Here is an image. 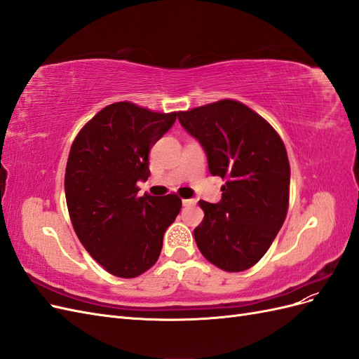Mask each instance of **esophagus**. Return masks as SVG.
Returning <instances> with one entry per match:
<instances>
[{
  "label": "esophagus",
  "instance_id": "esophagus-1",
  "mask_svg": "<svg viewBox=\"0 0 359 359\" xmlns=\"http://www.w3.org/2000/svg\"><path fill=\"white\" fill-rule=\"evenodd\" d=\"M184 206H190V205H196V199H182Z\"/></svg>",
  "mask_w": 359,
  "mask_h": 359
}]
</instances>
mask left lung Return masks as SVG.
<instances>
[{"label": "left lung", "mask_w": 359, "mask_h": 359, "mask_svg": "<svg viewBox=\"0 0 359 359\" xmlns=\"http://www.w3.org/2000/svg\"><path fill=\"white\" fill-rule=\"evenodd\" d=\"M199 140L211 175L222 177V201H199L205 215L194 240L206 260L227 273L257 264L283 226L290 168L283 140L269 123L236 100L178 112Z\"/></svg>", "instance_id": "obj_1"}]
</instances>
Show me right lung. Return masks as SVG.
Returning <instances> with one entry per match:
<instances>
[{"label":"right lung","mask_w":359,"mask_h":359,"mask_svg":"<svg viewBox=\"0 0 359 359\" xmlns=\"http://www.w3.org/2000/svg\"><path fill=\"white\" fill-rule=\"evenodd\" d=\"M177 115L118 102L73 140L64 180L70 220L86 252L112 276L133 278L153 266L181 210L177 194L139 198L136 186L148 180L151 147Z\"/></svg>","instance_id":"1"}]
</instances>
